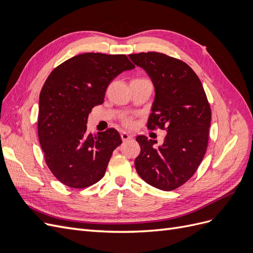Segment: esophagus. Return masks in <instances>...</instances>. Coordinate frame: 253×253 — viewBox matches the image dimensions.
Returning <instances> with one entry per match:
<instances>
[{
    "instance_id": "34e87169",
    "label": "esophagus",
    "mask_w": 253,
    "mask_h": 253,
    "mask_svg": "<svg viewBox=\"0 0 253 253\" xmlns=\"http://www.w3.org/2000/svg\"><path fill=\"white\" fill-rule=\"evenodd\" d=\"M131 138H132V135L131 134H128L126 132H122L121 133V139L124 140V141H126V140L131 139Z\"/></svg>"
}]
</instances>
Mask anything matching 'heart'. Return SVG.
<instances>
[{"label":"heart","mask_w":253,"mask_h":253,"mask_svg":"<svg viewBox=\"0 0 253 253\" xmlns=\"http://www.w3.org/2000/svg\"><path fill=\"white\" fill-rule=\"evenodd\" d=\"M124 122H125V125H126V126H131L132 120H131V118H125Z\"/></svg>","instance_id":"heart-1"}]
</instances>
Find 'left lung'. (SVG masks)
<instances>
[{"label": "left lung", "instance_id": "left-lung-1", "mask_svg": "<svg viewBox=\"0 0 253 253\" xmlns=\"http://www.w3.org/2000/svg\"><path fill=\"white\" fill-rule=\"evenodd\" d=\"M155 87L148 128L166 129L164 143L137 136L140 154L135 168L149 185L172 191L188 181L200 167L208 145L211 109L197 75L181 60L149 51L132 53Z\"/></svg>", "mask_w": 253, "mask_h": 253}]
</instances>
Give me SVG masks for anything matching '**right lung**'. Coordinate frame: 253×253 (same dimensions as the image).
<instances>
[{
	"label": "right lung",
	"mask_w": 253,
	"mask_h": 253,
	"mask_svg": "<svg viewBox=\"0 0 253 253\" xmlns=\"http://www.w3.org/2000/svg\"><path fill=\"white\" fill-rule=\"evenodd\" d=\"M134 67L126 55L85 52L57 66L45 81L38 135L45 163L63 185L83 189L104 176L122 140L115 128L87 133L88 114L103 103L111 81Z\"/></svg>",
	"instance_id": "obj_1"
}]
</instances>
